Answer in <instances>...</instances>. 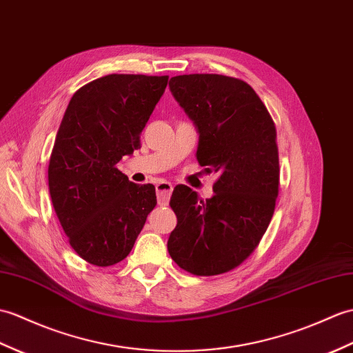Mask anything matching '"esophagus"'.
Returning <instances> with one entry per match:
<instances>
[{
    "label": "esophagus",
    "mask_w": 353,
    "mask_h": 353,
    "mask_svg": "<svg viewBox=\"0 0 353 353\" xmlns=\"http://www.w3.org/2000/svg\"><path fill=\"white\" fill-rule=\"evenodd\" d=\"M171 192H173V185H171L170 182L161 180V182L157 183V195H158V203L161 204V206H165V204H168Z\"/></svg>",
    "instance_id": "1"
}]
</instances>
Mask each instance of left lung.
<instances>
[{"label":"left lung","mask_w":353,"mask_h":353,"mask_svg":"<svg viewBox=\"0 0 353 353\" xmlns=\"http://www.w3.org/2000/svg\"><path fill=\"white\" fill-rule=\"evenodd\" d=\"M168 85L199 132L196 159L219 179L206 200L185 185L174 188L170 206L177 225L167 248L188 272L224 274L254 251L274 215L280 183L275 125L241 79L194 73L173 77Z\"/></svg>","instance_id":"obj_1"}]
</instances>
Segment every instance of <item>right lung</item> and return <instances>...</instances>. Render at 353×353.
Here are the masks:
<instances>
[{
    "mask_svg": "<svg viewBox=\"0 0 353 353\" xmlns=\"http://www.w3.org/2000/svg\"><path fill=\"white\" fill-rule=\"evenodd\" d=\"M167 83V75H106L81 87L64 112L49 159V194L70 247L88 263L125 259L157 206L154 186L129 182L117 163L139 147Z\"/></svg>",
    "mask_w": 353,
    "mask_h": 353,
    "instance_id": "1",
    "label": "right lung"
}]
</instances>
